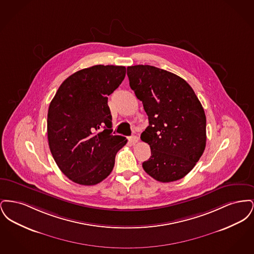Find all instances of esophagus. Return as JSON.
Returning <instances> with one entry per match:
<instances>
[{"instance_id": "1", "label": "esophagus", "mask_w": 254, "mask_h": 254, "mask_svg": "<svg viewBox=\"0 0 254 254\" xmlns=\"http://www.w3.org/2000/svg\"><path fill=\"white\" fill-rule=\"evenodd\" d=\"M128 141H129L131 144H136V143H138V141H139V138H138L137 136L133 135V136H131V137H129V138H128Z\"/></svg>"}]
</instances>
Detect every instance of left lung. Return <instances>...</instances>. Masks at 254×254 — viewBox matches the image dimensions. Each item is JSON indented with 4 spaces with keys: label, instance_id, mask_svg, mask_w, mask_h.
Returning a JSON list of instances; mask_svg holds the SVG:
<instances>
[{
    "label": "left lung",
    "instance_id": "obj_1",
    "mask_svg": "<svg viewBox=\"0 0 254 254\" xmlns=\"http://www.w3.org/2000/svg\"><path fill=\"white\" fill-rule=\"evenodd\" d=\"M127 76L148 116L141 140L151 156L143 169L162 183L180 180L205 150L206 120L199 99L181 77L152 65L127 66Z\"/></svg>",
    "mask_w": 254,
    "mask_h": 254
}]
</instances>
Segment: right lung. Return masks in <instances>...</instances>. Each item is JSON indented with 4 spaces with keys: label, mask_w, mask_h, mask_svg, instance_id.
Here are the masks:
<instances>
[{
    "label": "right lung",
    "mask_w": 254,
    "mask_h": 254,
    "mask_svg": "<svg viewBox=\"0 0 254 254\" xmlns=\"http://www.w3.org/2000/svg\"><path fill=\"white\" fill-rule=\"evenodd\" d=\"M126 76L122 65L98 64L73 73L49 105L48 139L61 171L79 185L93 186L112 171L127 140L112 135L108 97Z\"/></svg>",
    "instance_id": "add662e5"
}]
</instances>
